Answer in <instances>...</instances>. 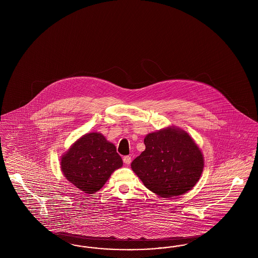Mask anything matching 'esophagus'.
I'll list each match as a JSON object with an SVG mask.
<instances>
[{"mask_svg": "<svg viewBox=\"0 0 258 258\" xmlns=\"http://www.w3.org/2000/svg\"><path fill=\"white\" fill-rule=\"evenodd\" d=\"M123 162L125 164H130L132 163V157L126 155V156L123 157Z\"/></svg>", "mask_w": 258, "mask_h": 258, "instance_id": "obj_1", "label": "esophagus"}]
</instances>
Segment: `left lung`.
Here are the masks:
<instances>
[{"label": "left lung", "instance_id": "left-lung-1", "mask_svg": "<svg viewBox=\"0 0 258 258\" xmlns=\"http://www.w3.org/2000/svg\"><path fill=\"white\" fill-rule=\"evenodd\" d=\"M146 149L132 163L145 186L168 198L186 193L195 186L203 170V157L192 138L183 131L167 127L149 133Z\"/></svg>", "mask_w": 258, "mask_h": 258}]
</instances>
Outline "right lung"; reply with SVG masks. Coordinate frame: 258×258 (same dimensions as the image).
<instances>
[{
  "label": "right lung",
  "mask_w": 258,
  "mask_h": 258,
  "mask_svg": "<svg viewBox=\"0 0 258 258\" xmlns=\"http://www.w3.org/2000/svg\"><path fill=\"white\" fill-rule=\"evenodd\" d=\"M122 165L123 161L114 145L96 133L78 139L61 159L66 179L88 194L97 192L111 173Z\"/></svg>",
  "instance_id": "1"
}]
</instances>
